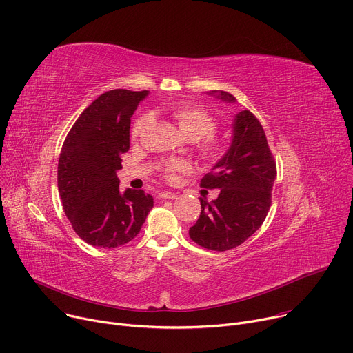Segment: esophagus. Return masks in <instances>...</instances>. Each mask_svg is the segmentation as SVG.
<instances>
[{
  "label": "esophagus",
  "mask_w": 353,
  "mask_h": 353,
  "mask_svg": "<svg viewBox=\"0 0 353 353\" xmlns=\"http://www.w3.org/2000/svg\"><path fill=\"white\" fill-rule=\"evenodd\" d=\"M159 198L162 199H173V198H177V194L176 192H170V191H161L158 194Z\"/></svg>",
  "instance_id": "obj_1"
}]
</instances>
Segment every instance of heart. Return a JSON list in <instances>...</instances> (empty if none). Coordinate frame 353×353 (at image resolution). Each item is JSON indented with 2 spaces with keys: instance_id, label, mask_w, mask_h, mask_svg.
<instances>
[{
  "instance_id": "1",
  "label": "heart",
  "mask_w": 353,
  "mask_h": 353,
  "mask_svg": "<svg viewBox=\"0 0 353 353\" xmlns=\"http://www.w3.org/2000/svg\"><path fill=\"white\" fill-rule=\"evenodd\" d=\"M170 116L176 120L183 135L190 141H196V149L199 155L207 161H215L222 155L223 145L212 132L216 128L215 119L204 109L195 105L181 103L170 108ZM150 117H139L131 130V138L138 139L143 130L149 125ZM185 169L183 162H170L165 169V174L169 180H173L177 172Z\"/></svg>"
}]
</instances>
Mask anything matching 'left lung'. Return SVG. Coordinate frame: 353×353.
Masks as SVG:
<instances>
[{
  "mask_svg": "<svg viewBox=\"0 0 353 353\" xmlns=\"http://www.w3.org/2000/svg\"><path fill=\"white\" fill-rule=\"evenodd\" d=\"M210 94L234 103L236 97L223 90ZM233 135L226 154L201 180V187L218 188L216 199L199 198L201 214L188 234L198 245L226 251L244 243L263 225L276 177V165L265 132L257 117L241 110L234 114Z\"/></svg>",
  "mask_w": 353,
  "mask_h": 353,
  "instance_id": "1",
  "label": "left lung"
}]
</instances>
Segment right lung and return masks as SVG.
Listing matches in <instances>:
<instances>
[{
	"label": "right lung",
	"mask_w": 353,
	"mask_h": 353,
	"mask_svg": "<svg viewBox=\"0 0 353 353\" xmlns=\"http://www.w3.org/2000/svg\"><path fill=\"white\" fill-rule=\"evenodd\" d=\"M148 90L100 94L70 130L59 159V192L75 233L88 244L114 248L131 241L154 207L142 190L120 191L116 172L130 149V124Z\"/></svg>",
	"instance_id": "add662e5"
}]
</instances>
